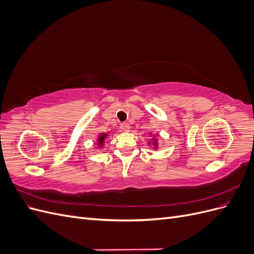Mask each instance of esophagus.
I'll return each mask as SVG.
<instances>
[{
	"instance_id": "obj_1",
	"label": "esophagus",
	"mask_w": 254,
	"mask_h": 254,
	"mask_svg": "<svg viewBox=\"0 0 254 254\" xmlns=\"http://www.w3.org/2000/svg\"><path fill=\"white\" fill-rule=\"evenodd\" d=\"M121 129L123 130V131L128 132V131H130V126L128 123H123V124H121Z\"/></svg>"
}]
</instances>
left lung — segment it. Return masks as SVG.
<instances>
[{"label": "left lung", "mask_w": 254, "mask_h": 254, "mask_svg": "<svg viewBox=\"0 0 254 254\" xmlns=\"http://www.w3.org/2000/svg\"><path fill=\"white\" fill-rule=\"evenodd\" d=\"M150 136H151V140L148 142V145L149 146H152V149L157 150L159 148V143H158V139L157 136L153 134V133H150Z\"/></svg>", "instance_id": "left-lung-1"}]
</instances>
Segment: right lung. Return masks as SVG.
<instances>
[{
  "label": "right lung",
  "mask_w": 254,
  "mask_h": 254,
  "mask_svg": "<svg viewBox=\"0 0 254 254\" xmlns=\"http://www.w3.org/2000/svg\"><path fill=\"white\" fill-rule=\"evenodd\" d=\"M107 136H108V133H105V132H102V133L98 134V136H97V143H96V145L98 146V148H104Z\"/></svg>",
  "instance_id": "right-lung-1"
}]
</instances>
